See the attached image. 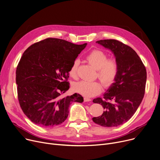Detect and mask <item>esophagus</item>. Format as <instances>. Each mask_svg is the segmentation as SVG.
<instances>
[{"label": "esophagus", "instance_id": "esophagus-1", "mask_svg": "<svg viewBox=\"0 0 160 160\" xmlns=\"http://www.w3.org/2000/svg\"><path fill=\"white\" fill-rule=\"evenodd\" d=\"M84 102H90V101H91V99H90V98L84 97Z\"/></svg>", "mask_w": 160, "mask_h": 160}]
</instances>
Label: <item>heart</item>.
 Returning <instances> with one entry per match:
<instances>
[{"instance_id": "heart-1", "label": "heart", "mask_w": 160, "mask_h": 160, "mask_svg": "<svg viewBox=\"0 0 160 160\" xmlns=\"http://www.w3.org/2000/svg\"><path fill=\"white\" fill-rule=\"evenodd\" d=\"M88 62L97 69L98 77L105 88H109L115 83L119 73V63L115 57L108 58L106 52L95 49L87 56ZM80 61L75 59L69 70V74L73 79L78 78V70ZM73 90L85 97H93L101 93L102 84L99 81H81L73 86Z\"/></svg>"}]
</instances>
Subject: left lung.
<instances>
[{"instance_id": "1", "label": "left lung", "mask_w": 160, "mask_h": 160, "mask_svg": "<svg viewBox=\"0 0 160 160\" xmlns=\"http://www.w3.org/2000/svg\"><path fill=\"white\" fill-rule=\"evenodd\" d=\"M111 50L119 63V73L115 83L102 98L93 100L104 108L103 113L93 117V121L103 127H117L128 122L142 102L145 90L147 72L133 49L113 39L97 41Z\"/></svg>"}]
</instances>
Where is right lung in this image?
<instances>
[{"mask_svg":"<svg viewBox=\"0 0 160 160\" xmlns=\"http://www.w3.org/2000/svg\"><path fill=\"white\" fill-rule=\"evenodd\" d=\"M48 38L29 47L16 70L18 99L28 118L42 127L61 124L68 115L72 102H82L74 93L63 97L70 87L69 70L78 54L87 46Z\"/></svg>","mask_w":160,"mask_h":160,"instance_id":"1","label":"right lung"}]
</instances>
